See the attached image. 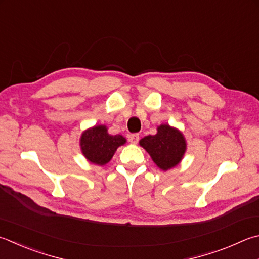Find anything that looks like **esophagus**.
Returning a JSON list of instances; mask_svg holds the SVG:
<instances>
[{"label":"esophagus","mask_w":259,"mask_h":259,"mask_svg":"<svg viewBox=\"0 0 259 259\" xmlns=\"http://www.w3.org/2000/svg\"><path fill=\"white\" fill-rule=\"evenodd\" d=\"M129 140H130V143L137 144V143L139 142V135H138V134L130 135V136H129Z\"/></svg>","instance_id":"obj_1"}]
</instances>
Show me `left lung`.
Listing matches in <instances>:
<instances>
[{
	"label": "left lung",
	"mask_w": 259,
	"mask_h": 259,
	"mask_svg": "<svg viewBox=\"0 0 259 259\" xmlns=\"http://www.w3.org/2000/svg\"><path fill=\"white\" fill-rule=\"evenodd\" d=\"M139 144L163 171L179 164L186 152V140L182 134L167 124L159 125L156 135L146 136Z\"/></svg>",
	"instance_id": "obj_1"
}]
</instances>
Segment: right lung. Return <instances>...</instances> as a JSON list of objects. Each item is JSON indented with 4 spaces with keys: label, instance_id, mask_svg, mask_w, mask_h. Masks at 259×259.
<instances>
[{
    "label": "right lung",
    "instance_id": "add662e5",
    "mask_svg": "<svg viewBox=\"0 0 259 259\" xmlns=\"http://www.w3.org/2000/svg\"><path fill=\"white\" fill-rule=\"evenodd\" d=\"M125 143L121 135L107 134L105 125H97L84 131L80 139L82 154L88 161L104 165L113 157L116 148Z\"/></svg>",
    "mask_w": 259,
    "mask_h": 259
}]
</instances>
